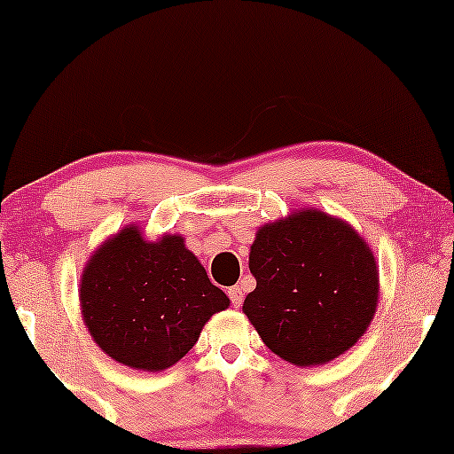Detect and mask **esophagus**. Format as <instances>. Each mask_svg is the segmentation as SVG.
Here are the masks:
<instances>
[{
	"instance_id": "obj_1",
	"label": "esophagus",
	"mask_w": 454,
	"mask_h": 454,
	"mask_svg": "<svg viewBox=\"0 0 454 454\" xmlns=\"http://www.w3.org/2000/svg\"><path fill=\"white\" fill-rule=\"evenodd\" d=\"M227 294H229V300H231V306L233 308H239L241 301H244V291H241V287H238V285H235V287L229 289Z\"/></svg>"
}]
</instances>
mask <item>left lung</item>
Returning <instances> with one entry per match:
<instances>
[{
	"mask_svg": "<svg viewBox=\"0 0 454 454\" xmlns=\"http://www.w3.org/2000/svg\"><path fill=\"white\" fill-rule=\"evenodd\" d=\"M256 289L244 314L285 362L322 365L359 340L374 318V254L347 223L301 210L258 229L250 250Z\"/></svg>",
	"mask_w": 454,
	"mask_h": 454,
	"instance_id": "left-lung-1",
	"label": "left lung"
}]
</instances>
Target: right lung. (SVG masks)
Instances as JSON below:
<instances>
[{
    "instance_id": "1",
    "label": "right lung",
    "mask_w": 454,
    "mask_h": 454,
    "mask_svg": "<svg viewBox=\"0 0 454 454\" xmlns=\"http://www.w3.org/2000/svg\"><path fill=\"white\" fill-rule=\"evenodd\" d=\"M80 306L95 343L128 368L159 372L179 362L202 326L229 306L182 235L142 239L121 229L98 247L80 283Z\"/></svg>"
}]
</instances>
